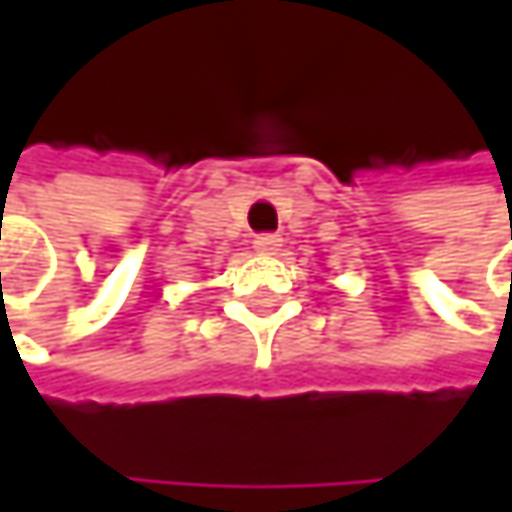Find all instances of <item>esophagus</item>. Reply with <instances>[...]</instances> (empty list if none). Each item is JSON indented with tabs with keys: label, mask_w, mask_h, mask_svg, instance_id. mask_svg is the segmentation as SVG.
Returning a JSON list of instances; mask_svg holds the SVG:
<instances>
[{
	"label": "esophagus",
	"mask_w": 512,
	"mask_h": 512,
	"mask_svg": "<svg viewBox=\"0 0 512 512\" xmlns=\"http://www.w3.org/2000/svg\"><path fill=\"white\" fill-rule=\"evenodd\" d=\"M281 234H257L255 237V252L257 255H275L281 249Z\"/></svg>",
	"instance_id": "esophagus-1"
}]
</instances>
